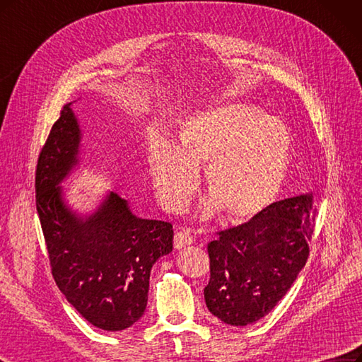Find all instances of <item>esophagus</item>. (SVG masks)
I'll use <instances>...</instances> for the list:
<instances>
[{
	"instance_id": "34e87169",
	"label": "esophagus",
	"mask_w": 362,
	"mask_h": 362,
	"mask_svg": "<svg viewBox=\"0 0 362 362\" xmlns=\"http://www.w3.org/2000/svg\"><path fill=\"white\" fill-rule=\"evenodd\" d=\"M193 243V235L189 229H181L173 236V245L175 248H182L185 245H190Z\"/></svg>"
}]
</instances>
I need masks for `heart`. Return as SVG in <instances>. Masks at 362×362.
Returning a JSON list of instances; mask_svg holds the SVG:
<instances>
[{"label":"heart","mask_w":362,"mask_h":362,"mask_svg":"<svg viewBox=\"0 0 362 362\" xmlns=\"http://www.w3.org/2000/svg\"><path fill=\"white\" fill-rule=\"evenodd\" d=\"M291 138L284 124L248 103H224L185 118L177 145L153 144L149 172L160 201L180 208L197 185V168L213 199L206 216L224 211L232 221L250 218L277 197L288 170Z\"/></svg>","instance_id":"obj_1"}]
</instances>
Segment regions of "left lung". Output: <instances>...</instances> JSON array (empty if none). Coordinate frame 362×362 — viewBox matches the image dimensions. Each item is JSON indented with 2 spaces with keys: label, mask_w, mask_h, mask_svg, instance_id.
Returning a JSON list of instances; mask_svg holds the SVG:
<instances>
[{
  "label": "left lung",
  "mask_w": 362,
  "mask_h": 362,
  "mask_svg": "<svg viewBox=\"0 0 362 362\" xmlns=\"http://www.w3.org/2000/svg\"><path fill=\"white\" fill-rule=\"evenodd\" d=\"M316 209L311 194L274 202L208 244V310L245 327L265 317L291 289L310 255Z\"/></svg>",
  "instance_id": "8db88e82"
}]
</instances>
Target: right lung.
<instances>
[{
	"instance_id": "right-lung-1",
	"label": "right lung",
	"mask_w": 362,
	"mask_h": 362,
	"mask_svg": "<svg viewBox=\"0 0 362 362\" xmlns=\"http://www.w3.org/2000/svg\"><path fill=\"white\" fill-rule=\"evenodd\" d=\"M81 130L70 109H61L35 166V206L52 277L91 325L121 331L146 308L149 272L172 252V224L144 220L112 192L88 218L76 217L61 199V187L78 163Z\"/></svg>"
}]
</instances>
